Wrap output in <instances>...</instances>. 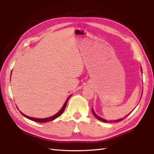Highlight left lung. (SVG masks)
<instances>
[{
    "mask_svg": "<svg viewBox=\"0 0 154 154\" xmlns=\"http://www.w3.org/2000/svg\"><path fill=\"white\" fill-rule=\"evenodd\" d=\"M92 112H93V115H94V116H95L98 120H100V121H102V122H120V121L124 119H121L117 120H104V119H102V118L99 117V116H98V115H97L96 113L94 112V111L93 109H92Z\"/></svg>",
    "mask_w": 154,
    "mask_h": 154,
    "instance_id": "8db88e82",
    "label": "left lung"
}]
</instances>
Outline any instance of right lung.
I'll return each mask as SVG.
<instances>
[{
    "label": "right lung",
    "mask_w": 154,
    "mask_h": 154,
    "mask_svg": "<svg viewBox=\"0 0 154 154\" xmlns=\"http://www.w3.org/2000/svg\"><path fill=\"white\" fill-rule=\"evenodd\" d=\"M69 97L67 98V99L66 100V101H65V103L64 104V105L63 106V107H62V109L59 111V112L56 114H55L54 116H52L51 117H49V118H46V119H35V118H32V117H30V116H28L26 115H25V114H23L22 112H21L20 111V112L23 116H25L26 118H27V119H30L31 120H33V121H35V122H48V121H52L55 120V119H57V117H59L61 115V114L63 112V111L65 109V107H66V105H67V101L69 100Z\"/></svg>",
    "instance_id": "1"
}]
</instances>
